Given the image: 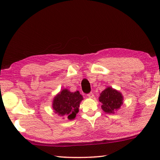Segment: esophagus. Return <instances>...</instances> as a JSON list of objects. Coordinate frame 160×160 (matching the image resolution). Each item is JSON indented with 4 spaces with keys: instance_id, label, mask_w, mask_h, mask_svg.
<instances>
[{
    "instance_id": "34e87169",
    "label": "esophagus",
    "mask_w": 160,
    "mask_h": 160,
    "mask_svg": "<svg viewBox=\"0 0 160 160\" xmlns=\"http://www.w3.org/2000/svg\"><path fill=\"white\" fill-rule=\"evenodd\" d=\"M87 95H88V97H90V98H92V97H94V94L92 92H90V93H88V94H87Z\"/></svg>"
}]
</instances>
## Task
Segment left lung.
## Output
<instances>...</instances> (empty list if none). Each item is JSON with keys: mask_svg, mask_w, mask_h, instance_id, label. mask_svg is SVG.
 Returning <instances> with one entry per match:
<instances>
[{"mask_svg": "<svg viewBox=\"0 0 160 160\" xmlns=\"http://www.w3.org/2000/svg\"><path fill=\"white\" fill-rule=\"evenodd\" d=\"M99 102L102 103V109L107 113H113L123 104V96L119 92L112 88H107L100 94Z\"/></svg>", "mask_w": 160, "mask_h": 160, "instance_id": "8db88e82", "label": "left lung"}]
</instances>
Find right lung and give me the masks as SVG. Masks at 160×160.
Here are the masks:
<instances>
[{"label": "right lung", "instance_id": "add662e5", "mask_svg": "<svg viewBox=\"0 0 160 160\" xmlns=\"http://www.w3.org/2000/svg\"><path fill=\"white\" fill-rule=\"evenodd\" d=\"M82 99V96L78 91L70 92L66 89L54 98L53 108L55 113L61 116L66 115L68 118L72 120L79 112L80 104Z\"/></svg>", "mask_w": 160, "mask_h": 160}]
</instances>
